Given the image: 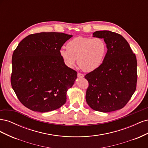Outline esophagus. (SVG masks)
<instances>
[{
	"mask_svg": "<svg viewBox=\"0 0 148 148\" xmlns=\"http://www.w3.org/2000/svg\"><path fill=\"white\" fill-rule=\"evenodd\" d=\"M77 75H78V77L79 78H82L84 77V75H83V74H82V73H78Z\"/></svg>",
	"mask_w": 148,
	"mask_h": 148,
	"instance_id": "esophagus-1",
	"label": "esophagus"
}]
</instances>
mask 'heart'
Returning <instances> with one entry per match:
<instances>
[{
	"mask_svg": "<svg viewBox=\"0 0 148 148\" xmlns=\"http://www.w3.org/2000/svg\"><path fill=\"white\" fill-rule=\"evenodd\" d=\"M106 42L101 38L78 37L66 44V49H61L59 53L64 64L72 68L77 59L78 66L84 71H92L102 64L107 53Z\"/></svg>",
	"mask_w": 148,
	"mask_h": 148,
	"instance_id": "heart-1",
	"label": "heart"
}]
</instances>
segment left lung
<instances>
[{"instance_id": "1", "label": "left lung", "mask_w": 148, "mask_h": 148, "mask_svg": "<svg viewBox=\"0 0 148 148\" xmlns=\"http://www.w3.org/2000/svg\"><path fill=\"white\" fill-rule=\"evenodd\" d=\"M92 36L104 39L107 51L99 68L85 75L89 82L86 102L91 109L101 112L121 109L136 90V56L127 40L118 33L97 31Z\"/></svg>"}]
</instances>
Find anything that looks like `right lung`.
Returning <instances> with one entry per match:
<instances>
[{"instance_id": "1", "label": "right lung", "mask_w": 148, "mask_h": 148, "mask_svg": "<svg viewBox=\"0 0 148 148\" xmlns=\"http://www.w3.org/2000/svg\"><path fill=\"white\" fill-rule=\"evenodd\" d=\"M72 36L57 32L32 34L13 52L11 84L27 108L46 112L66 102V92L74 84L77 72L64 64L59 51Z\"/></svg>"}]
</instances>
